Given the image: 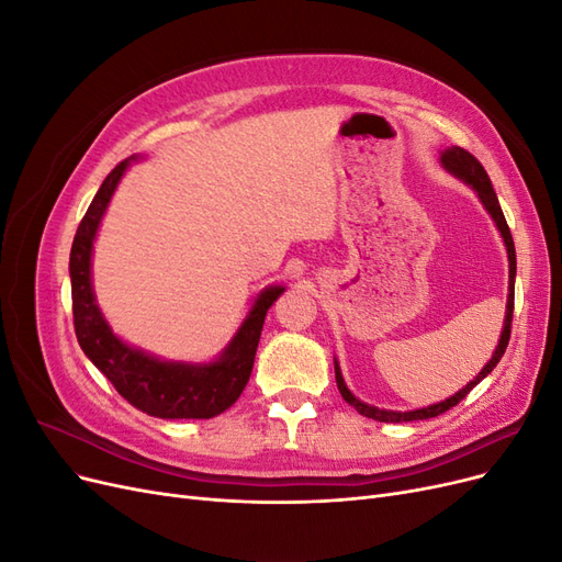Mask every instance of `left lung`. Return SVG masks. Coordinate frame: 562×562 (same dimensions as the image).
I'll list each match as a JSON object with an SVG mask.
<instances>
[{
    "label": "left lung",
    "instance_id": "obj_1",
    "mask_svg": "<svg viewBox=\"0 0 562 562\" xmlns=\"http://www.w3.org/2000/svg\"><path fill=\"white\" fill-rule=\"evenodd\" d=\"M440 164H443V168L448 173H452L454 178L464 180L471 190H475V194H479L481 203L485 206V211L490 213V217L495 220V225L502 234L504 239V246H506V252H508V300H506V318H504V328H502V337H499V345L495 349V353H492V359L485 363V368L475 375L464 389H459L454 396L440 401L436 405H427V407H419V411H407V413H396V411H380V407L375 405H368L363 401L356 398L351 391L347 389L345 384V378H342V370H339V363L335 361V380H337V389L339 394H342V398L353 405L356 411H359L361 415L370 417V419H378V422H415V419H429V417H438L443 415L446 411H450V407H454L459 401H462L469 391L483 382L492 370L497 368L499 359L506 351V345H508V337H512V321H514V281H516V246H514V236H512V229H508L506 225V217L502 213V206H499V199L495 194V190H492V182H490V176L485 173L483 164L475 159L471 151L462 149V147H448L446 151H440Z\"/></svg>",
    "mask_w": 562,
    "mask_h": 562
}]
</instances>
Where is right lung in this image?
<instances>
[{"label": "right lung", "mask_w": 562, "mask_h": 562, "mask_svg": "<svg viewBox=\"0 0 562 562\" xmlns=\"http://www.w3.org/2000/svg\"><path fill=\"white\" fill-rule=\"evenodd\" d=\"M131 159L116 164L100 184L91 206L77 227L70 250L72 279V314L75 333L81 351L103 372L133 407L161 419H211L236 403L248 384L255 351H258L265 316L271 304L285 291L283 285H269L255 300L252 310L236 330L232 342L213 363L161 361L143 349L119 339L100 314L93 283L91 255L93 241L108 203L124 178Z\"/></svg>", "instance_id": "obj_1"}]
</instances>
